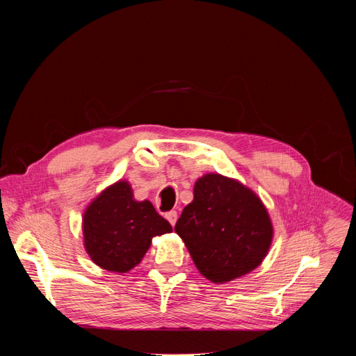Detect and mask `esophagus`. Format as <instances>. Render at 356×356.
Here are the masks:
<instances>
[{
  "label": "esophagus",
  "instance_id": "1",
  "mask_svg": "<svg viewBox=\"0 0 356 356\" xmlns=\"http://www.w3.org/2000/svg\"><path fill=\"white\" fill-rule=\"evenodd\" d=\"M166 220L170 222L172 227H174L175 222H177V220H178V213H177V211H170V212H168V213H166Z\"/></svg>",
  "mask_w": 356,
  "mask_h": 356
}]
</instances>
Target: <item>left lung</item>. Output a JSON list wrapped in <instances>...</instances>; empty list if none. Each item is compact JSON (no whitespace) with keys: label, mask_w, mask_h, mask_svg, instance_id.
Listing matches in <instances>:
<instances>
[{"label":"left lung","mask_w":356,"mask_h":356,"mask_svg":"<svg viewBox=\"0 0 356 356\" xmlns=\"http://www.w3.org/2000/svg\"><path fill=\"white\" fill-rule=\"evenodd\" d=\"M193 193L195 199L182 211L175 232L197 270L211 282L224 284L260 266L273 239L260 197L220 174L199 178Z\"/></svg>","instance_id":"obj_1"}]
</instances>
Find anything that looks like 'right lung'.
<instances>
[{
    "instance_id": "1",
    "label": "right lung",
    "mask_w": 356,
    "mask_h": 356,
    "mask_svg": "<svg viewBox=\"0 0 356 356\" xmlns=\"http://www.w3.org/2000/svg\"><path fill=\"white\" fill-rule=\"evenodd\" d=\"M170 224L152 202H138L127 181H118L93 199L83 215L84 248L105 270L126 273L141 263L154 236Z\"/></svg>"
}]
</instances>
